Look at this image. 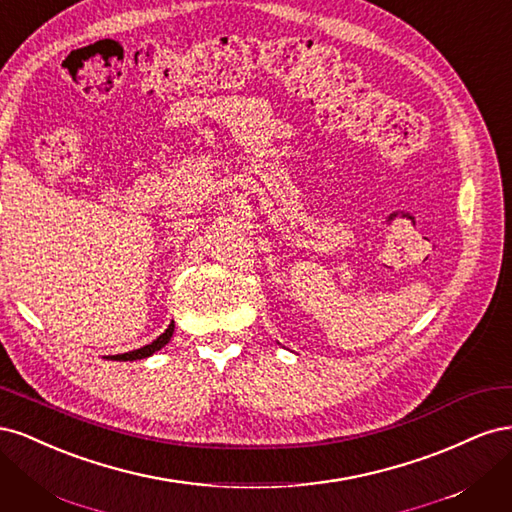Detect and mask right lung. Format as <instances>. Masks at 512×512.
<instances>
[{"label":"right lung","instance_id":"obj_1","mask_svg":"<svg viewBox=\"0 0 512 512\" xmlns=\"http://www.w3.org/2000/svg\"><path fill=\"white\" fill-rule=\"evenodd\" d=\"M173 331H175V322H170L168 329H166L158 339H153L151 344H147V346H143V348H138V350H132V352L115 354V356H111V361H138V359H147V356H151L153 352H158L160 348H164V346L170 342V337H173Z\"/></svg>","mask_w":512,"mask_h":512}]
</instances>
